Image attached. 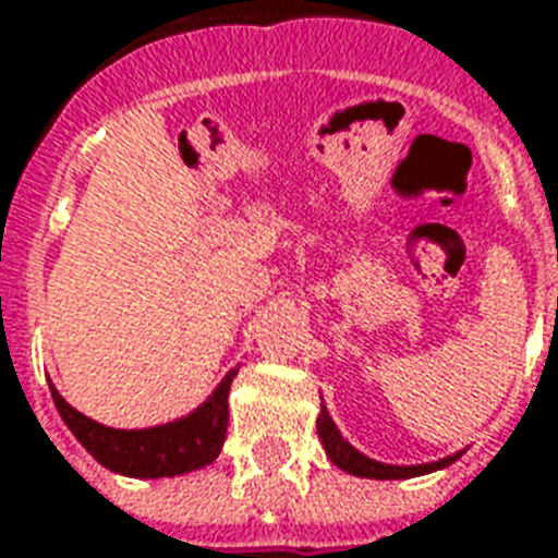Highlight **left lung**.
<instances>
[{"mask_svg":"<svg viewBox=\"0 0 558 558\" xmlns=\"http://www.w3.org/2000/svg\"><path fill=\"white\" fill-rule=\"evenodd\" d=\"M316 433H319V439L326 445V454L331 457V463L340 466L343 472H350V475H359V478H415V475H424V472H433V469H442L448 463H454V457H445V460H436V463H424V466H388V463H379V460H371V457H364L362 451H355L340 430L335 427V421L328 418L326 407L319 412V418H316Z\"/></svg>","mask_w":558,"mask_h":558,"instance_id":"left-lung-1","label":"left lung"}]
</instances>
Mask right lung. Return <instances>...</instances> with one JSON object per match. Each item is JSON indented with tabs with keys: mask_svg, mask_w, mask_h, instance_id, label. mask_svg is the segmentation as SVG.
<instances>
[{
	"mask_svg": "<svg viewBox=\"0 0 558 558\" xmlns=\"http://www.w3.org/2000/svg\"><path fill=\"white\" fill-rule=\"evenodd\" d=\"M232 376L235 371L227 374V379L215 388V395L187 418L148 427V430L104 427L98 421L80 415L74 407H68L65 398L53 386H50V395L68 430L77 436L80 445L101 466L113 469L119 475H131V478H170L191 469L208 466L220 454L223 439H227V424H230L227 398H230Z\"/></svg>",
	"mask_w": 558,
	"mask_h": 558,
	"instance_id": "obj_1",
	"label": "right lung"
}]
</instances>
